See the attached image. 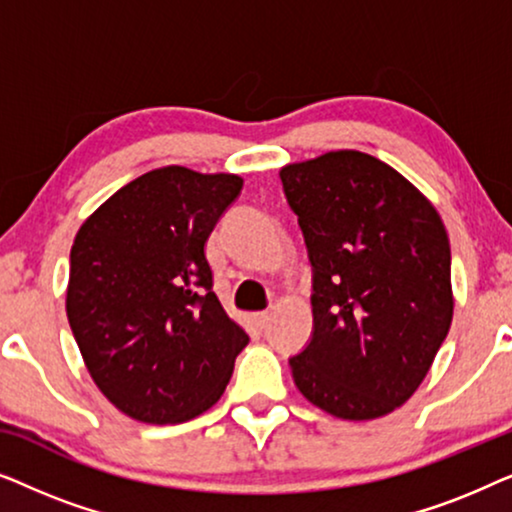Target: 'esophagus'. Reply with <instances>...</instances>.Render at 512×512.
<instances>
[{"mask_svg":"<svg viewBox=\"0 0 512 512\" xmlns=\"http://www.w3.org/2000/svg\"><path fill=\"white\" fill-rule=\"evenodd\" d=\"M268 321H270L268 312H254V314H251V324H254L256 328H265V326H268Z\"/></svg>","mask_w":512,"mask_h":512,"instance_id":"esophagus-1","label":"esophagus"}]
</instances>
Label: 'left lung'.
<instances>
[{
	"label": "left lung",
	"instance_id": "left-lung-1",
	"mask_svg": "<svg viewBox=\"0 0 512 512\" xmlns=\"http://www.w3.org/2000/svg\"><path fill=\"white\" fill-rule=\"evenodd\" d=\"M314 268L310 345L289 361L300 394L366 422L424 382L454 314L450 240L401 172L340 149L279 170Z\"/></svg>",
	"mask_w": 512,
	"mask_h": 512
}]
</instances>
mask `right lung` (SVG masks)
I'll use <instances>...</instances> for the list:
<instances>
[{
    "instance_id": "1",
    "label": "right lung",
    "mask_w": 512,
    "mask_h": 512,
    "mask_svg": "<svg viewBox=\"0 0 512 512\" xmlns=\"http://www.w3.org/2000/svg\"><path fill=\"white\" fill-rule=\"evenodd\" d=\"M242 177L184 165L132 179L81 223L67 319L97 389L144 424H181L219 401L249 335L212 291L205 247Z\"/></svg>"
}]
</instances>
